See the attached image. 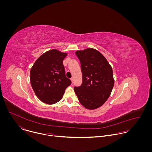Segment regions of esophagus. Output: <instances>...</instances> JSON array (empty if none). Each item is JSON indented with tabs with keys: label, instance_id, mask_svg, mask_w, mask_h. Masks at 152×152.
I'll list each match as a JSON object with an SVG mask.
<instances>
[{
	"label": "esophagus",
	"instance_id": "1",
	"mask_svg": "<svg viewBox=\"0 0 152 152\" xmlns=\"http://www.w3.org/2000/svg\"><path fill=\"white\" fill-rule=\"evenodd\" d=\"M70 80H71V82H72V81H73V78H71V79H70Z\"/></svg>",
	"mask_w": 152,
	"mask_h": 152
}]
</instances>
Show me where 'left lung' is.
Listing matches in <instances>:
<instances>
[{
	"label": "left lung",
	"instance_id": "8db88e82",
	"mask_svg": "<svg viewBox=\"0 0 152 152\" xmlns=\"http://www.w3.org/2000/svg\"><path fill=\"white\" fill-rule=\"evenodd\" d=\"M75 54L81 63L83 83L74 87L75 93L86 108H98L108 99L114 86L112 68L105 57L94 48L77 51Z\"/></svg>",
	"mask_w": 152,
	"mask_h": 152
}]
</instances>
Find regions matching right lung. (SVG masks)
Returning <instances> with one entry per match:
<instances>
[{"label":"right lung","instance_id":"1","mask_svg":"<svg viewBox=\"0 0 152 152\" xmlns=\"http://www.w3.org/2000/svg\"><path fill=\"white\" fill-rule=\"evenodd\" d=\"M67 54L53 49L36 61L30 72V83L36 96L44 103L52 105L60 101L71 81L66 77L63 60Z\"/></svg>","mask_w":152,"mask_h":152}]
</instances>
